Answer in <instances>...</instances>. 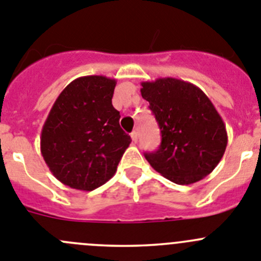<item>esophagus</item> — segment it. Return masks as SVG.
Returning <instances> with one entry per match:
<instances>
[{"mask_svg":"<svg viewBox=\"0 0 261 261\" xmlns=\"http://www.w3.org/2000/svg\"><path fill=\"white\" fill-rule=\"evenodd\" d=\"M130 137H132L133 142H137V141H138V133L136 132V130H133V132L130 133Z\"/></svg>","mask_w":261,"mask_h":261,"instance_id":"esophagus-1","label":"esophagus"}]
</instances>
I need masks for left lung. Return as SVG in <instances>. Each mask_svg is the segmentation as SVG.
I'll return each mask as SVG.
<instances>
[{"instance_id":"obj_1","label":"left lung","mask_w":261,"mask_h":261,"mask_svg":"<svg viewBox=\"0 0 261 261\" xmlns=\"http://www.w3.org/2000/svg\"><path fill=\"white\" fill-rule=\"evenodd\" d=\"M141 86L161 132L160 147L145 152L146 160L177 185H192L209 175L228 142L224 121L209 97L182 79L159 78Z\"/></svg>"}]
</instances>
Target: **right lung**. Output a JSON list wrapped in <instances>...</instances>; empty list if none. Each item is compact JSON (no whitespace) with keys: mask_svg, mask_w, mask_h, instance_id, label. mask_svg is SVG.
Returning <instances> with one entry per match:
<instances>
[{"mask_svg":"<svg viewBox=\"0 0 261 261\" xmlns=\"http://www.w3.org/2000/svg\"><path fill=\"white\" fill-rule=\"evenodd\" d=\"M116 81L103 75L74 79L49 110L41 152L55 178L70 188L93 191L116 172L132 142L119 125L111 98Z\"/></svg>","mask_w":261,"mask_h":261,"instance_id":"obj_1","label":"right lung"}]
</instances>
